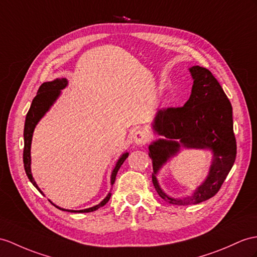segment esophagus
Here are the masks:
<instances>
[{
  "label": "esophagus",
  "instance_id": "1",
  "mask_svg": "<svg viewBox=\"0 0 257 257\" xmlns=\"http://www.w3.org/2000/svg\"><path fill=\"white\" fill-rule=\"evenodd\" d=\"M133 140L136 145H145V144L148 142V136L145 132H144V131H136L134 133Z\"/></svg>",
  "mask_w": 257,
  "mask_h": 257
}]
</instances>
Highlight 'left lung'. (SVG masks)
<instances>
[{"instance_id": "left-lung-1", "label": "left lung", "mask_w": 257, "mask_h": 257, "mask_svg": "<svg viewBox=\"0 0 257 257\" xmlns=\"http://www.w3.org/2000/svg\"><path fill=\"white\" fill-rule=\"evenodd\" d=\"M194 79L192 93L183 107L157 112L153 127L165 136L149 145L153 161V183L161 198L174 205H192L207 201L220 190L236 156L232 107L210 71L202 66L190 68ZM182 146L210 149L214 154L210 173L204 182L185 199H172L160 189L157 175L160 168Z\"/></svg>"}]
</instances>
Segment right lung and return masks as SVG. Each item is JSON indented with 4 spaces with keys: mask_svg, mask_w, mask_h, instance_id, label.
<instances>
[{
    "mask_svg": "<svg viewBox=\"0 0 257 257\" xmlns=\"http://www.w3.org/2000/svg\"><path fill=\"white\" fill-rule=\"evenodd\" d=\"M66 85H67L66 78H56L52 81H47V83H43L39 87L38 92H37V96L34 98L33 102H31L30 109H29L28 113L26 115V121H25V127H24L25 145H24V154H23L24 168H25V171H26V174H27L29 181L34 184V186L40 193H42V192L38 187V185H37L36 181L33 178V174H31V170H30V164H31L30 146H31V140H33V133H34V130L36 127L37 123H38L40 121V118L46 114V112L50 109V107H51L53 102L60 96L61 89L65 88ZM127 156H128V153H125L121 156L120 159L117 160L116 165L113 169V171H112V174H111V185H113L118 169L121 168V166H122L123 162L125 161V159L127 158ZM110 197H111V193H109L107 197H105L100 204L93 206V207L83 209V210H68V209H64V208H60L59 206H55L54 204L53 205L55 206L56 208H59L61 210H65V211L90 212V211H93V210H97L98 208L104 206L105 204L109 202Z\"/></svg>",
    "mask_w": 257,
    "mask_h": 257,
    "instance_id": "add662e5",
    "label": "right lung"
}]
</instances>
